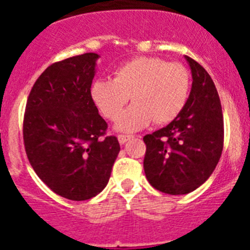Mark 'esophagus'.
<instances>
[{
    "label": "esophagus",
    "instance_id": "1",
    "mask_svg": "<svg viewBox=\"0 0 250 250\" xmlns=\"http://www.w3.org/2000/svg\"><path fill=\"white\" fill-rule=\"evenodd\" d=\"M130 139H131V136H129V135H119L118 136V140L120 144H125V143H126V141H129Z\"/></svg>",
    "mask_w": 250,
    "mask_h": 250
}]
</instances>
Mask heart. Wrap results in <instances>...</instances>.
I'll return each mask as SVG.
<instances>
[{
  "label": "heart",
  "instance_id": "b5f03b06",
  "mask_svg": "<svg viewBox=\"0 0 250 250\" xmlns=\"http://www.w3.org/2000/svg\"><path fill=\"white\" fill-rule=\"evenodd\" d=\"M190 76L178 62H167L159 57H138L115 71L114 79H96L90 95L101 114L116 120L124 106L127 107L115 127L119 131L134 132L155 120L158 124L173 121L187 105Z\"/></svg>",
  "mask_w": 250,
  "mask_h": 250
}]
</instances>
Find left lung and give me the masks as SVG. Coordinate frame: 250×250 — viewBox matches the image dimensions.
Segmentation results:
<instances>
[{
	"label": "left lung",
	"instance_id": "8db88e82",
	"mask_svg": "<svg viewBox=\"0 0 250 250\" xmlns=\"http://www.w3.org/2000/svg\"><path fill=\"white\" fill-rule=\"evenodd\" d=\"M190 67V95L169 125L144 136V170L156 190L191 193L213 174L223 150L224 123L219 95L205 68L185 56Z\"/></svg>",
	"mask_w": 250,
	"mask_h": 250
}]
</instances>
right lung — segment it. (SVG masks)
<instances>
[{"label":"right lung","instance_id":"right-lung-1","mask_svg":"<svg viewBox=\"0 0 250 250\" xmlns=\"http://www.w3.org/2000/svg\"><path fill=\"white\" fill-rule=\"evenodd\" d=\"M99 57L89 52L48 66L26 104L30 164L51 190L75 202L105 189L120 151L118 139L104 136L107 124L90 95Z\"/></svg>","mask_w":250,"mask_h":250}]
</instances>
